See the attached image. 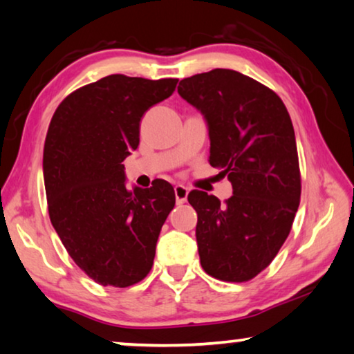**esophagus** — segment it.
<instances>
[{
	"label": "esophagus",
	"instance_id": "34e87169",
	"mask_svg": "<svg viewBox=\"0 0 354 354\" xmlns=\"http://www.w3.org/2000/svg\"><path fill=\"white\" fill-rule=\"evenodd\" d=\"M189 189L185 185L178 184L175 185V196H176V205H184L185 200H187Z\"/></svg>",
	"mask_w": 354,
	"mask_h": 354
}]
</instances>
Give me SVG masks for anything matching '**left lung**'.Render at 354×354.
Returning <instances> with one entry per match:
<instances>
[{
  "instance_id": "8db88e82",
  "label": "left lung",
  "mask_w": 354,
  "mask_h": 354,
  "mask_svg": "<svg viewBox=\"0 0 354 354\" xmlns=\"http://www.w3.org/2000/svg\"><path fill=\"white\" fill-rule=\"evenodd\" d=\"M178 93L205 115L209 162L227 176L232 196L192 190L205 272L226 283L259 274L283 247L301 195L292 120L272 88L227 68L185 77Z\"/></svg>"
}]
</instances>
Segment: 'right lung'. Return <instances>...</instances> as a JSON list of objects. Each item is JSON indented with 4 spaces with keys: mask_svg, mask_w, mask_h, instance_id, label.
Here are the masks:
<instances>
[{
    "mask_svg": "<svg viewBox=\"0 0 354 354\" xmlns=\"http://www.w3.org/2000/svg\"><path fill=\"white\" fill-rule=\"evenodd\" d=\"M176 84L175 77L109 75L65 97L48 127L50 220L76 266L101 286H133L153 267L175 190L164 179L129 190L122 162L139 147L143 113Z\"/></svg>",
    "mask_w": 354,
    "mask_h": 354,
    "instance_id": "right-lung-1",
    "label": "right lung"
}]
</instances>
